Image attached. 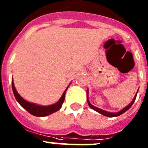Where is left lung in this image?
<instances>
[{"label":"left lung","mask_w":148,"mask_h":148,"mask_svg":"<svg viewBox=\"0 0 148 148\" xmlns=\"http://www.w3.org/2000/svg\"><path fill=\"white\" fill-rule=\"evenodd\" d=\"M136 95H137V93H136ZM136 96L134 97V99H133V100L132 101L131 103H130V104H128L126 108H125L123 110H121V111H119V112H118V113H110V112H108V111L102 110L99 109V108H96V107H94L93 105H92V104H90V101H89V100H88V99H87V103H88L89 106H90V108H92V109H93L94 110L97 111L98 113L104 115V116H108V117H116V116H120V115H121L122 113H124L125 112H126L127 110H129L130 108H131V106L133 105V104L134 103V101H135L136 98ZM87 96H88V91H87Z\"/></svg>","instance_id":"1"}]
</instances>
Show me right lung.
<instances>
[{
	"label": "right lung",
	"mask_w": 148,
	"mask_h": 148,
	"mask_svg": "<svg viewBox=\"0 0 148 148\" xmlns=\"http://www.w3.org/2000/svg\"><path fill=\"white\" fill-rule=\"evenodd\" d=\"M12 86L13 93H14V95H15L17 101H18V102L26 110L28 111L30 114L33 115V116H39V117H40V116H48V115H50L52 114V113L56 112V111H58V110L61 108L63 102H64V101L65 93H66V90L64 92V93H63L62 96H61V98L60 99V100L58 101V102L56 103V104L49 106H40L37 105V104H32V103L28 102V101H27L26 100H24L23 98L21 97V95L18 93V92H17L16 90H15L12 79Z\"/></svg>",
	"instance_id": "obj_1"
}]
</instances>
